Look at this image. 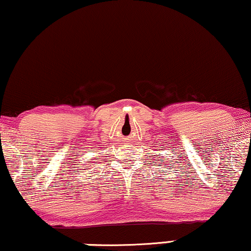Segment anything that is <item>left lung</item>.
<instances>
[{
	"label": "left lung",
	"mask_w": 251,
	"mask_h": 251,
	"mask_svg": "<svg viewBox=\"0 0 251 251\" xmlns=\"http://www.w3.org/2000/svg\"><path fill=\"white\" fill-rule=\"evenodd\" d=\"M166 160H167V158H166Z\"/></svg>",
	"instance_id": "obj_1"
}]
</instances>
